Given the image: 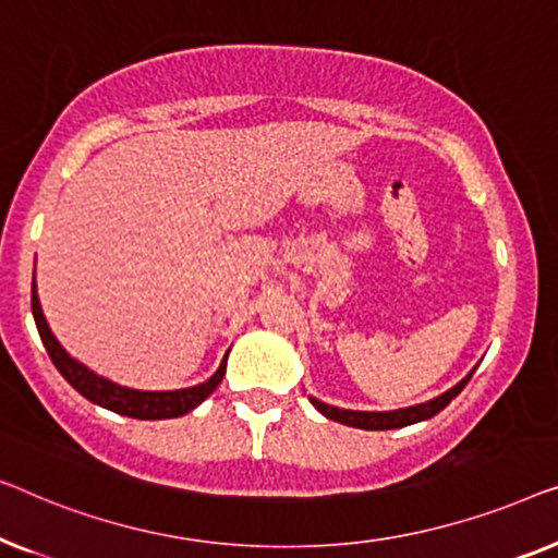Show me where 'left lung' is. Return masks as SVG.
Here are the masks:
<instances>
[{
  "label": "left lung",
  "instance_id": "1",
  "mask_svg": "<svg viewBox=\"0 0 558 558\" xmlns=\"http://www.w3.org/2000/svg\"><path fill=\"white\" fill-rule=\"evenodd\" d=\"M473 374H475V368H470V372L465 374V379H460L452 389L442 391V395L435 397V399H429V402L402 407V410H391V412L341 410V407L326 404V402H320V399H316V397H308V399H311V404L316 407L320 414H324V417L333 420V422H341V425H347V427H356V429H399V427L414 425V422H425L429 417H435L437 412H442L445 407L450 404L452 399L458 397L462 389H465V384L470 381V376H473Z\"/></svg>",
  "mask_w": 558,
  "mask_h": 558
}]
</instances>
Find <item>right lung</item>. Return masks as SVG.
I'll return each mask as SVG.
<instances>
[{"mask_svg": "<svg viewBox=\"0 0 558 558\" xmlns=\"http://www.w3.org/2000/svg\"><path fill=\"white\" fill-rule=\"evenodd\" d=\"M33 316L37 324V331H40V339L45 343L47 354H50L52 364L58 366V372L65 376V381L75 391L88 399V402L104 407V410H111L116 414H123V417L133 420H171L182 417V414L192 412L194 407H199L204 399H207L211 391L219 387L222 376L227 372V354L222 364L215 374L209 376L207 381L197 384V387L186 389H171V391H141L131 387H121L106 376L90 372L88 366L81 364V361L73 359L65 349L60 347V341L54 339V333L47 326V318L43 313L40 298H37V286L33 282Z\"/></svg>", "mask_w": 558, "mask_h": 558, "instance_id": "1", "label": "right lung"}]
</instances>
